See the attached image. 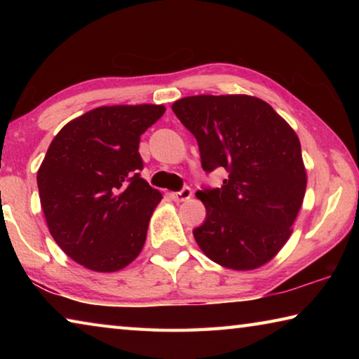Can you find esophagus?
Masks as SVG:
<instances>
[{
    "instance_id": "1",
    "label": "esophagus",
    "mask_w": 359,
    "mask_h": 359,
    "mask_svg": "<svg viewBox=\"0 0 359 359\" xmlns=\"http://www.w3.org/2000/svg\"><path fill=\"white\" fill-rule=\"evenodd\" d=\"M171 198L175 203H182V201H188L191 198V190L188 187H184L180 191H174L171 193Z\"/></svg>"
}]
</instances>
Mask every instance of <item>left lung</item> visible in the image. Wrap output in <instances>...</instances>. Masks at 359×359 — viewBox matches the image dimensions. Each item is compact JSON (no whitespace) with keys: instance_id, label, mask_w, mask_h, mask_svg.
<instances>
[{"instance_id":"left-lung-1","label":"left lung","mask_w":359,"mask_h":359,"mask_svg":"<svg viewBox=\"0 0 359 359\" xmlns=\"http://www.w3.org/2000/svg\"><path fill=\"white\" fill-rule=\"evenodd\" d=\"M172 111L196 137L205 172L224 168L220 188L196 193L205 220L193 229L217 264L250 271L272 259L291 234L306 193L301 144L263 100L247 95H198Z\"/></svg>"}]
</instances>
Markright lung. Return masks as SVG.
<instances>
[{
	"instance_id": "1",
	"label": "right lung",
	"mask_w": 359,
	"mask_h": 359,
	"mask_svg": "<svg viewBox=\"0 0 359 359\" xmlns=\"http://www.w3.org/2000/svg\"><path fill=\"white\" fill-rule=\"evenodd\" d=\"M165 106H104L60 130L38 171L48 231L76 263L123 269L141 253L161 193L141 177L139 141Z\"/></svg>"
}]
</instances>
